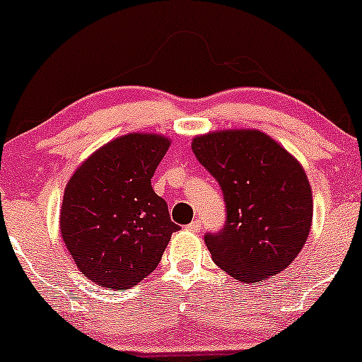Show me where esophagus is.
I'll use <instances>...</instances> for the list:
<instances>
[{
	"label": "esophagus",
	"instance_id": "esophagus-1",
	"mask_svg": "<svg viewBox=\"0 0 362 362\" xmlns=\"http://www.w3.org/2000/svg\"><path fill=\"white\" fill-rule=\"evenodd\" d=\"M189 230H192V233H199L200 229H202V223H200L199 219H194L192 223L189 224V228H187Z\"/></svg>",
	"mask_w": 362,
	"mask_h": 362
}]
</instances>
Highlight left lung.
Wrapping results in <instances>:
<instances>
[{
	"label": "left lung",
	"mask_w": 362,
	"mask_h": 362,
	"mask_svg": "<svg viewBox=\"0 0 362 362\" xmlns=\"http://www.w3.org/2000/svg\"><path fill=\"white\" fill-rule=\"evenodd\" d=\"M192 151L224 195L226 224L204 236L217 267L246 283L288 268L305 245L313 214L298 160L258 129L195 136Z\"/></svg>",
	"instance_id": "left-lung-1"
}]
</instances>
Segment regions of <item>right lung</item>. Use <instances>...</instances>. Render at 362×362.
<instances>
[{"label": "right lung", "instance_id": "right-lung-1", "mask_svg": "<svg viewBox=\"0 0 362 362\" xmlns=\"http://www.w3.org/2000/svg\"><path fill=\"white\" fill-rule=\"evenodd\" d=\"M168 146L160 134H124L94 151L67 182L60 233L76 267L95 285L132 288L158 267L180 229L151 187Z\"/></svg>", "mask_w": 362, "mask_h": 362}]
</instances>
